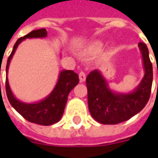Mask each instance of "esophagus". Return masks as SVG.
Returning <instances> with one entry per match:
<instances>
[{"label":"esophagus","instance_id":"esophagus-1","mask_svg":"<svg viewBox=\"0 0 158 158\" xmlns=\"http://www.w3.org/2000/svg\"><path fill=\"white\" fill-rule=\"evenodd\" d=\"M79 79H80V82H85V80H86V75H85L84 72H80V74H79Z\"/></svg>","mask_w":158,"mask_h":158}]
</instances>
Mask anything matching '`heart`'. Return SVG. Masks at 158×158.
Returning <instances> with one entry per match:
<instances>
[{"instance_id":"b5f03b06","label":"heart","mask_w":158,"mask_h":158,"mask_svg":"<svg viewBox=\"0 0 158 158\" xmlns=\"http://www.w3.org/2000/svg\"><path fill=\"white\" fill-rule=\"evenodd\" d=\"M103 50V45L100 42H93L89 44L84 50V52L88 55H97Z\"/></svg>"}]
</instances>
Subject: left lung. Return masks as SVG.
I'll return each instance as SVG.
<instances>
[{"mask_svg": "<svg viewBox=\"0 0 158 158\" xmlns=\"http://www.w3.org/2000/svg\"><path fill=\"white\" fill-rule=\"evenodd\" d=\"M138 46L142 54L144 76L134 90L118 92L111 89L98 69L90 72L86 78L89 110L92 118L101 124L115 125L126 121L141 112L149 101L153 69L147 46L140 42Z\"/></svg>", "mask_w": 158, "mask_h": 158, "instance_id": "obj_1", "label": "left lung"}]
</instances>
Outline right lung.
Returning a JSON list of instances; mask_svg holds the SVG:
<instances>
[{"instance_id":"right-lung-1","label":"right lung","mask_w":158,"mask_h":158,"mask_svg":"<svg viewBox=\"0 0 158 158\" xmlns=\"http://www.w3.org/2000/svg\"><path fill=\"white\" fill-rule=\"evenodd\" d=\"M46 36L47 31L46 29H40L32 31L24 37L17 40L8 59L6 67V93L10 105L28 121L42 126H50L60 121L63 115L68 96L79 82L78 75L73 70H61L59 74L57 82L50 94L42 100L34 103H26L17 99L13 94L9 86L8 71L16 48L23 40L26 39H44Z\"/></svg>"}]
</instances>
